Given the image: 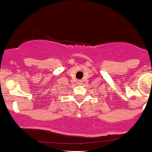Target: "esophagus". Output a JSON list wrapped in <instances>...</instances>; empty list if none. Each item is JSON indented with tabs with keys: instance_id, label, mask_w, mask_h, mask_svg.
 <instances>
[{
	"instance_id": "34e87169",
	"label": "esophagus",
	"mask_w": 152,
	"mask_h": 152,
	"mask_svg": "<svg viewBox=\"0 0 152 152\" xmlns=\"http://www.w3.org/2000/svg\"><path fill=\"white\" fill-rule=\"evenodd\" d=\"M81 83H82V81H80V80H79L78 82H77V84H79V85H80Z\"/></svg>"
}]
</instances>
